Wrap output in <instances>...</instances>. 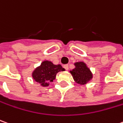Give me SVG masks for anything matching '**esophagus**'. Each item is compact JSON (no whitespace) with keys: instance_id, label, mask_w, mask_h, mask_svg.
<instances>
[{"instance_id":"obj_1","label":"esophagus","mask_w":123,"mask_h":123,"mask_svg":"<svg viewBox=\"0 0 123 123\" xmlns=\"http://www.w3.org/2000/svg\"><path fill=\"white\" fill-rule=\"evenodd\" d=\"M63 67L65 68V70H67L68 69V64H64V66H63Z\"/></svg>"}]
</instances>
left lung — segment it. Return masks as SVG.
I'll return each instance as SVG.
<instances>
[{"instance_id": "1", "label": "left lung", "mask_w": 123, "mask_h": 123, "mask_svg": "<svg viewBox=\"0 0 123 123\" xmlns=\"http://www.w3.org/2000/svg\"><path fill=\"white\" fill-rule=\"evenodd\" d=\"M75 67L70 70L74 82L80 85H86L92 79V73L90 68L84 62H76L74 63Z\"/></svg>"}]
</instances>
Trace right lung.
I'll return each instance as SVG.
<instances>
[{
    "label": "right lung",
    "mask_w": 123,
    "mask_h": 123,
    "mask_svg": "<svg viewBox=\"0 0 123 123\" xmlns=\"http://www.w3.org/2000/svg\"><path fill=\"white\" fill-rule=\"evenodd\" d=\"M61 64H54L51 61H44L40 66L35 68L32 73V79L42 86H48L49 83L55 79L59 72L64 71Z\"/></svg>",
    "instance_id": "1"
}]
</instances>
